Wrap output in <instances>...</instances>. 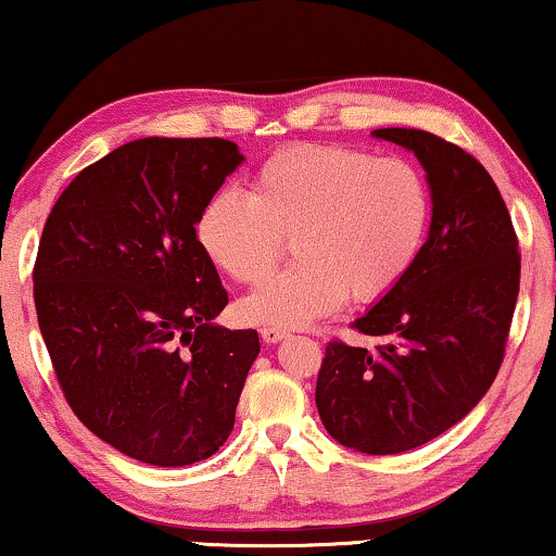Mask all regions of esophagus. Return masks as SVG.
<instances>
[{
    "label": "esophagus",
    "mask_w": 556,
    "mask_h": 556,
    "mask_svg": "<svg viewBox=\"0 0 556 556\" xmlns=\"http://www.w3.org/2000/svg\"><path fill=\"white\" fill-rule=\"evenodd\" d=\"M261 337H263V341H268V344H278L280 339L288 337V331L280 329V326H263Z\"/></svg>",
    "instance_id": "1"
}]
</instances>
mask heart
I'll list each match as a JSON object with an SVG mask.
<instances>
[{
  "mask_svg": "<svg viewBox=\"0 0 556 556\" xmlns=\"http://www.w3.org/2000/svg\"><path fill=\"white\" fill-rule=\"evenodd\" d=\"M430 217V185L407 159L293 143L257 166L250 194L217 189L197 219V238L219 270L245 286L263 283L293 238L299 263L242 301V314L303 326L346 299L390 295L415 268Z\"/></svg>",
  "mask_w": 556,
  "mask_h": 556,
  "instance_id": "b5f03b06",
  "label": "heart"
}]
</instances>
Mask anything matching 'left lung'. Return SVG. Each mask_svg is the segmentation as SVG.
<instances>
[{"label":"left lung","mask_w":556,"mask_h":556,"mask_svg":"<svg viewBox=\"0 0 556 556\" xmlns=\"http://www.w3.org/2000/svg\"><path fill=\"white\" fill-rule=\"evenodd\" d=\"M428 172L432 223L409 276L352 329L375 349L326 344L316 379L324 428L369 455L413 451L473 409L496 379L519 299L521 253L485 166L420 128H377Z\"/></svg>","instance_id":"obj_1"}]
</instances>
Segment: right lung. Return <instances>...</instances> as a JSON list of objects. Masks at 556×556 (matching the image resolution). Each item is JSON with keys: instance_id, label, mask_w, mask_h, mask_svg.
Instances as JSON below:
<instances>
[{"instance_id": "1", "label": "right lung", "mask_w": 556, "mask_h": 556, "mask_svg": "<svg viewBox=\"0 0 556 556\" xmlns=\"http://www.w3.org/2000/svg\"><path fill=\"white\" fill-rule=\"evenodd\" d=\"M240 162L225 139L128 141L65 187L37 248V324L67 405L149 466L219 451L261 352L255 329L212 324L227 291L194 227Z\"/></svg>"}]
</instances>
